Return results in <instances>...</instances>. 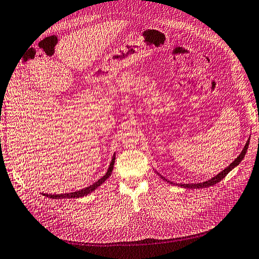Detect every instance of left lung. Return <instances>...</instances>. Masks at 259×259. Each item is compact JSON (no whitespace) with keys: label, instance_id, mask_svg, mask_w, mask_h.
I'll return each instance as SVG.
<instances>
[{"label":"left lung","instance_id":"8db88e82","mask_svg":"<svg viewBox=\"0 0 259 259\" xmlns=\"http://www.w3.org/2000/svg\"><path fill=\"white\" fill-rule=\"evenodd\" d=\"M248 144H249V140L246 142L245 147L243 149V151L240 152V154L238 155V157L235 160H234L232 163L226 167L225 170H223L221 173H219L216 177L212 178L211 180H208V181H206V182H202V183H197V184H180V186H182V188H188V189H202V188H208V186H212V185H214L216 183H219L220 181H222V180H223L227 176L228 172L232 171V169H234V167H235L236 165H238L239 162L244 159L245 154H246V151H247V149H248ZM162 179H163L164 181H166L164 178H162Z\"/></svg>","mask_w":259,"mask_h":259}]
</instances>
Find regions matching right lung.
Returning a JSON list of instances; mask_svg holds the SVG:
<instances>
[{"label": "right lung", "mask_w": 259, "mask_h": 259, "mask_svg": "<svg viewBox=\"0 0 259 259\" xmlns=\"http://www.w3.org/2000/svg\"><path fill=\"white\" fill-rule=\"evenodd\" d=\"M113 164H115V157L112 158L111 163L109 165V169H108V171H107V173L105 174V176L102 177L101 179H99L97 182H95L94 184L88 186V188H85V189H82L80 191L71 192V193H66V194H43V195H45L46 197H50V198H78V197L85 196V195L89 194L90 192H93L94 190L97 189L98 186H100V184L104 183L106 180L110 177V174H111L112 169H113Z\"/></svg>", "instance_id": "1"}]
</instances>
